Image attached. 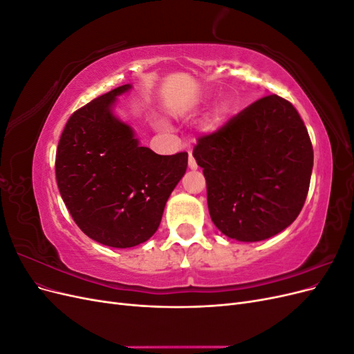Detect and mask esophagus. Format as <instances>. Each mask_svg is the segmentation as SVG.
I'll return each mask as SVG.
<instances>
[{"label": "esophagus", "mask_w": 354, "mask_h": 354, "mask_svg": "<svg viewBox=\"0 0 354 354\" xmlns=\"http://www.w3.org/2000/svg\"><path fill=\"white\" fill-rule=\"evenodd\" d=\"M187 164H189V168H190V169H196V168H198L196 160H195L194 155H192L190 152H189V160H187Z\"/></svg>", "instance_id": "1"}]
</instances>
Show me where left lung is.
<instances>
[{"instance_id":"8db88e82","label":"left lung","mask_w":354,"mask_h":354,"mask_svg":"<svg viewBox=\"0 0 354 354\" xmlns=\"http://www.w3.org/2000/svg\"><path fill=\"white\" fill-rule=\"evenodd\" d=\"M194 156L207 180L211 220L230 239H269L304 205L313 147L297 109L279 95H266L202 136Z\"/></svg>"}]
</instances>
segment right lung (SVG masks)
Wrapping results in <instances>:
<instances>
[{
    "label": "right lung",
    "instance_id": "obj_1",
    "mask_svg": "<svg viewBox=\"0 0 354 354\" xmlns=\"http://www.w3.org/2000/svg\"><path fill=\"white\" fill-rule=\"evenodd\" d=\"M121 85L73 112L56 153L60 195L73 221L93 241L131 248L158 230L165 203L187 168V153L158 155L140 146L115 115Z\"/></svg>",
    "mask_w": 354,
    "mask_h": 354
}]
</instances>
